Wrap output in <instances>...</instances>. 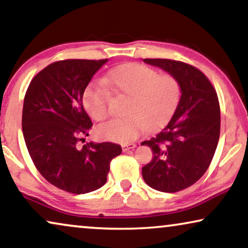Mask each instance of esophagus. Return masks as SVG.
<instances>
[{"label": "esophagus", "mask_w": 248, "mask_h": 248, "mask_svg": "<svg viewBox=\"0 0 248 248\" xmlns=\"http://www.w3.org/2000/svg\"><path fill=\"white\" fill-rule=\"evenodd\" d=\"M137 148V144L135 143H126L123 145V151H128V150H133V149Z\"/></svg>", "instance_id": "34e87169"}]
</instances>
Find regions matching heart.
I'll return each instance as SVG.
<instances>
[{
	"instance_id": "b5f03b06",
	"label": "heart",
	"mask_w": 248,
	"mask_h": 248,
	"mask_svg": "<svg viewBox=\"0 0 248 248\" xmlns=\"http://www.w3.org/2000/svg\"><path fill=\"white\" fill-rule=\"evenodd\" d=\"M104 83L114 93L130 96L124 113L97 128L105 140L127 143L137 139L144 128L155 130L169 120L181 99L182 87L177 78L161 73L140 63H127L111 70ZM110 96L101 83H90L82 93V104L94 121L109 114Z\"/></svg>"
}]
</instances>
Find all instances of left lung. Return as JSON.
<instances>
[{
    "mask_svg": "<svg viewBox=\"0 0 248 248\" xmlns=\"http://www.w3.org/2000/svg\"><path fill=\"white\" fill-rule=\"evenodd\" d=\"M177 78L182 96L170 121L149 141L142 142L154 158L142 168L144 182L160 192L175 193L194 184L211 164L220 135V106L205 74L191 64L145 59Z\"/></svg>",
    "mask_w": 248,
    "mask_h": 248,
    "instance_id": "1",
    "label": "left lung"
}]
</instances>
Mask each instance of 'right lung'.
<instances>
[{
    "instance_id": "1",
    "label": "right lung",
    "mask_w": 248,
    "mask_h": 248,
    "mask_svg": "<svg viewBox=\"0 0 248 248\" xmlns=\"http://www.w3.org/2000/svg\"><path fill=\"white\" fill-rule=\"evenodd\" d=\"M106 62L57 61L37 73L26 91L22 132L33 165L47 182L72 194L100 188L110 161L122 154L111 142L79 145L93 126L82 93Z\"/></svg>"
}]
</instances>
